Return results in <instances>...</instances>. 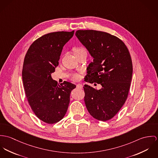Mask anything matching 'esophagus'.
<instances>
[{
  "label": "esophagus",
  "instance_id": "esophagus-1",
  "mask_svg": "<svg viewBox=\"0 0 158 158\" xmlns=\"http://www.w3.org/2000/svg\"><path fill=\"white\" fill-rule=\"evenodd\" d=\"M76 87L77 88H79V89H82V87H83V86H82V84H77L76 85Z\"/></svg>",
  "mask_w": 158,
  "mask_h": 158
}]
</instances>
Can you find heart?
<instances>
[{
	"label": "heart",
	"instance_id": "obj_1",
	"mask_svg": "<svg viewBox=\"0 0 158 158\" xmlns=\"http://www.w3.org/2000/svg\"><path fill=\"white\" fill-rule=\"evenodd\" d=\"M73 52H74V55L76 56L77 54L87 52H86V50L83 47H76L73 49ZM70 79L74 81H77L79 80L80 76L77 73H73L70 75Z\"/></svg>",
	"mask_w": 158,
	"mask_h": 158
}]
</instances>
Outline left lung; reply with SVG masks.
Masks as SVG:
<instances>
[{
  "label": "left lung",
  "mask_w": 158,
  "mask_h": 158,
  "mask_svg": "<svg viewBox=\"0 0 158 158\" xmlns=\"http://www.w3.org/2000/svg\"><path fill=\"white\" fill-rule=\"evenodd\" d=\"M76 35L93 57L84 81L102 86L97 89L84 85L86 107L94 118L110 120L123 107L128 95L133 73L129 51L119 38L106 32L77 30Z\"/></svg>",
  "instance_id": "8db88e82"
}]
</instances>
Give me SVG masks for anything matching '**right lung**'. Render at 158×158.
Segmentation results:
<instances>
[{"instance_id":"obj_1","label":"right lung","mask_w":158,"mask_h":158,"mask_svg":"<svg viewBox=\"0 0 158 158\" xmlns=\"http://www.w3.org/2000/svg\"><path fill=\"white\" fill-rule=\"evenodd\" d=\"M74 32L57 31L42 35L30 45L24 58L22 81L27 101L35 116L48 124L64 117L71 91L76 88L67 81L57 84L51 76L59 65L63 47Z\"/></svg>"}]
</instances>
